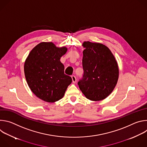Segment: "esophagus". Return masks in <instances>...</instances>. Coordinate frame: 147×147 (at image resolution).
<instances>
[{"label":"esophagus","instance_id":"34e87169","mask_svg":"<svg viewBox=\"0 0 147 147\" xmlns=\"http://www.w3.org/2000/svg\"><path fill=\"white\" fill-rule=\"evenodd\" d=\"M71 78H72L73 82V83H76V81H77V79H76V76H71Z\"/></svg>","mask_w":147,"mask_h":147}]
</instances>
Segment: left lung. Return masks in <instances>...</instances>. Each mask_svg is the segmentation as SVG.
<instances>
[{
	"mask_svg": "<svg viewBox=\"0 0 147 147\" xmlns=\"http://www.w3.org/2000/svg\"><path fill=\"white\" fill-rule=\"evenodd\" d=\"M84 74L78 82L80 90L90 100L105 99L113 91L119 78V68L110 49L100 43L84 42Z\"/></svg>",
	"mask_w": 147,
	"mask_h": 147,
	"instance_id": "8db88e82",
	"label": "left lung"
}]
</instances>
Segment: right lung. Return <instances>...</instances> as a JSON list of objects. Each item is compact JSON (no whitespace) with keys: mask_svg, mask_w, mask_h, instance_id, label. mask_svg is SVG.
<instances>
[{"mask_svg":"<svg viewBox=\"0 0 147 147\" xmlns=\"http://www.w3.org/2000/svg\"><path fill=\"white\" fill-rule=\"evenodd\" d=\"M67 51L66 47L43 42L29 53L24 63L25 77L30 88L39 99L55 102L63 97L72 82L60 60Z\"/></svg>","mask_w":147,"mask_h":147,"instance_id":"add662e5","label":"right lung"}]
</instances>
